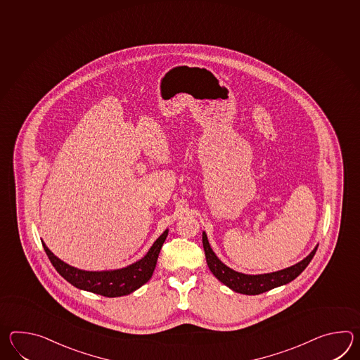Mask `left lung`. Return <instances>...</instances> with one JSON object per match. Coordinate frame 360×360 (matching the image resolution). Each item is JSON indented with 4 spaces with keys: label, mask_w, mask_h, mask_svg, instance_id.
<instances>
[{
    "label": "left lung",
    "mask_w": 360,
    "mask_h": 360,
    "mask_svg": "<svg viewBox=\"0 0 360 360\" xmlns=\"http://www.w3.org/2000/svg\"><path fill=\"white\" fill-rule=\"evenodd\" d=\"M202 247L205 252V258L208 264L209 270L213 272V275L224 285L232 289L233 292H238L241 295L256 296L261 295L267 290H271L274 288L280 287L290 283L296 279L297 276L304 271L310 264L312 257L315 256L318 245L312 249L311 253L304 258L301 262L293 264L280 271L270 272V274H259V275H247L241 272L235 271L230 269L216 256L213 249L210 248L207 233L202 232Z\"/></svg>",
    "instance_id": "obj_1"
}]
</instances>
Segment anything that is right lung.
Listing matches in <instances>:
<instances>
[{
	"label": "right lung",
	"mask_w": 360,
	"mask_h": 360,
	"mask_svg": "<svg viewBox=\"0 0 360 360\" xmlns=\"http://www.w3.org/2000/svg\"><path fill=\"white\" fill-rule=\"evenodd\" d=\"M167 236L168 230L161 233L142 259L129 264L127 267L110 271H85L76 269L54 256V253L45 245L44 241L42 247L45 249L50 262L56 267V271L59 272L68 283H71L73 287L101 296L121 297L133 293L138 288L142 287L151 279L161 247Z\"/></svg>",
	"instance_id": "obj_1"
}]
</instances>
